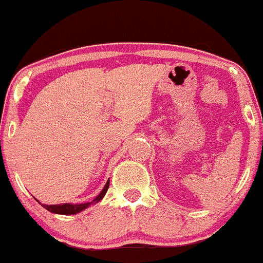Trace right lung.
Listing matches in <instances>:
<instances>
[{"instance_id":"obj_1","label":"right lung","mask_w":263,"mask_h":263,"mask_svg":"<svg viewBox=\"0 0 263 263\" xmlns=\"http://www.w3.org/2000/svg\"><path fill=\"white\" fill-rule=\"evenodd\" d=\"M108 185H110V180H107L106 185L104 186L102 192L98 195V197L93 199L92 201H90V203H85V204H57V205H43V206L48 211H50V213L62 214V215H73V214H77L81 210L86 209V208H89L90 205H92L93 203H98V201H100L101 199L105 197V194H106Z\"/></svg>"}]
</instances>
